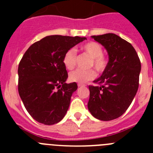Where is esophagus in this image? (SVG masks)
Returning <instances> with one entry per match:
<instances>
[{"instance_id": "obj_1", "label": "esophagus", "mask_w": 153, "mask_h": 153, "mask_svg": "<svg viewBox=\"0 0 153 153\" xmlns=\"http://www.w3.org/2000/svg\"><path fill=\"white\" fill-rule=\"evenodd\" d=\"M77 86H78V87H82V86H86V85H85V84H82V83H78Z\"/></svg>"}]
</instances>
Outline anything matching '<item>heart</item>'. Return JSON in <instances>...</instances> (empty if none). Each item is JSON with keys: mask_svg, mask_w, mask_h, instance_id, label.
I'll use <instances>...</instances> for the list:
<instances>
[{"mask_svg": "<svg viewBox=\"0 0 153 153\" xmlns=\"http://www.w3.org/2000/svg\"><path fill=\"white\" fill-rule=\"evenodd\" d=\"M80 50L91 58L89 62V67H93L99 74H102L106 70L108 65V60L102 54L103 50L100 44L94 41L87 42L80 46ZM76 52L74 49L68 50L63 56V65L67 70H73L76 66ZM95 77L96 72L93 69H78L70 73L69 76L70 81L78 83H84L87 81L92 80Z\"/></svg>", "mask_w": 153, "mask_h": 153, "instance_id": "heart-1", "label": "heart"}]
</instances>
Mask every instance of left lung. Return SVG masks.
Wrapping results in <instances>:
<instances>
[{"label":"left lung","mask_w":153,"mask_h":153,"mask_svg":"<svg viewBox=\"0 0 153 153\" xmlns=\"http://www.w3.org/2000/svg\"><path fill=\"white\" fill-rule=\"evenodd\" d=\"M106 49L109 62L102 76L89 86L88 109L95 118L109 121L121 117L139 88L141 63L134 47L114 33L92 36Z\"/></svg>","instance_id":"obj_1"}]
</instances>
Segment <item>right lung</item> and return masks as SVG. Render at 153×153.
Returning <instances> with one entry per match:
<instances>
[{
  "label": "right lung",
  "mask_w": 153,
  "mask_h": 153,
  "mask_svg": "<svg viewBox=\"0 0 153 153\" xmlns=\"http://www.w3.org/2000/svg\"><path fill=\"white\" fill-rule=\"evenodd\" d=\"M86 37L51 35L35 42L18 66V92L27 111L44 125L57 123L68 110L76 83H66L65 53Z\"/></svg>",
  "instance_id": "obj_1"
}]
</instances>
